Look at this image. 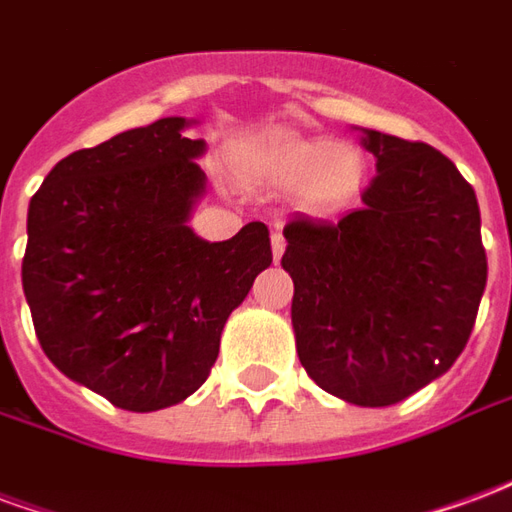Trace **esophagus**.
I'll use <instances>...</instances> for the list:
<instances>
[{"label": "esophagus", "mask_w": 512, "mask_h": 512, "mask_svg": "<svg viewBox=\"0 0 512 512\" xmlns=\"http://www.w3.org/2000/svg\"><path fill=\"white\" fill-rule=\"evenodd\" d=\"M271 252H274V260H279L282 252H285V238H282V233H271Z\"/></svg>", "instance_id": "esophagus-1"}]
</instances>
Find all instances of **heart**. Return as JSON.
Wrapping results in <instances>:
<instances>
[{
    "label": "heart",
    "mask_w": 512,
    "mask_h": 512,
    "mask_svg": "<svg viewBox=\"0 0 512 512\" xmlns=\"http://www.w3.org/2000/svg\"><path fill=\"white\" fill-rule=\"evenodd\" d=\"M244 169L252 178L293 189L310 208H337L354 197L362 183L365 161L359 150L329 139H296L274 136L263 139L244 153Z\"/></svg>",
    "instance_id": "1"
}]
</instances>
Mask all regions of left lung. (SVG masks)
I'll list each match as a JSON object with an SVG mask.
<instances>
[{
  "label": "left lung",
  "mask_w": 512,
  "mask_h": 512,
  "mask_svg": "<svg viewBox=\"0 0 512 512\" xmlns=\"http://www.w3.org/2000/svg\"><path fill=\"white\" fill-rule=\"evenodd\" d=\"M376 175L340 222L296 213L282 268L307 376L354 406H392L444 376L483 299L474 189L436 147L365 128Z\"/></svg>",
  "instance_id": "1"
}]
</instances>
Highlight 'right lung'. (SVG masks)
<instances>
[{"mask_svg": "<svg viewBox=\"0 0 512 512\" xmlns=\"http://www.w3.org/2000/svg\"><path fill=\"white\" fill-rule=\"evenodd\" d=\"M186 117H161L76 150L29 202L21 282L43 354L126 411L197 392L230 312L271 266L263 222L230 241L189 227L205 142Z\"/></svg>", "mask_w": 512, "mask_h": 512, "instance_id": "right-lung-1", "label": "right lung"}]
</instances>
